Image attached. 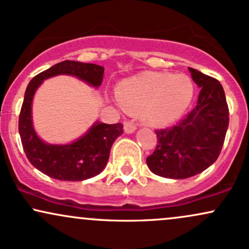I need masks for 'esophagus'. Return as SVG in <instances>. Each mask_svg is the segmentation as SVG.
<instances>
[{
    "label": "esophagus",
    "mask_w": 249,
    "mask_h": 249,
    "mask_svg": "<svg viewBox=\"0 0 249 249\" xmlns=\"http://www.w3.org/2000/svg\"><path fill=\"white\" fill-rule=\"evenodd\" d=\"M137 130L136 124L133 122H124V131L126 133H133Z\"/></svg>",
    "instance_id": "obj_1"
}]
</instances>
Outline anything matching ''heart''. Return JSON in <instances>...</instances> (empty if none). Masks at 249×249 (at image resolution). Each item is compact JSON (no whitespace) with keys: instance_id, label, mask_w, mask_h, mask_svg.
Listing matches in <instances>:
<instances>
[{"instance_id":"obj_1","label":"heart","mask_w":249,"mask_h":249,"mask_svg":"<svg viewBox=\"0 0 249 249\" xmlns=\"http://www.w3.org/2000/svg\"><path fill=\"white\" fill-rule=\"evenodd\" d=\"M190 77L166 72H142L118 88V101L131 113H141L151 126H167L179 118L193 98Z\"/></svg>"}]
</instances>
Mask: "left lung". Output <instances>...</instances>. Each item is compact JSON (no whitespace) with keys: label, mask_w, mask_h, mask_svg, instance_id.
<instances>
[{"label":"left lung","mask_w":249,"mask_h":249,"mask_svg":"<svg viewBox=\"0 0 249 249\" xmlns=\"http://www.w3.org/2000/svg\"><path fill=\"white\" fill-rule=\"evenodd\" d=\"M201 89L196 107L172 127L157 130V147L146 158L157 176L186 179L218 159L230 123V111L219 81L188 68Z\"/></svg>","instance_id":"left-lung-1"}]
</instances>
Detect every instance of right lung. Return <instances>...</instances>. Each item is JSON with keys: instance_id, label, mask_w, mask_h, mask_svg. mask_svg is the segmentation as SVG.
I'll return each instance as SVG.
<instances>
[{"instance_id": "add662e5", "label": "right lung", "mask_w": 249, "mask_h": 249, "mask_svg": "<svg viewBox=\"0 0 249 249\" xmlns=\"http://www.w3.org/2000/svg\"><path fill=\"white\" fill-rule=\"evenodd\" d=\"M57 75L75 76L91 87H101L104 68L91 63L64 61L31 79L24 93L18 119V132L25 156L34 167L51 178L82 181L96 177L107 166L113 142L123 133V124L96 122L87 133L65 145L43 142L33 125L31 105L36 90L44 79Z\"/></svg>"}]
</instances>
